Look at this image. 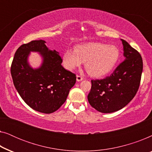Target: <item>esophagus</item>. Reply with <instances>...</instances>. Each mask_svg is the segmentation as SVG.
Wrapping results in <instances>:
<instances>
[{
	"label": "esophagus",
	"instance_id": "obj_1",
	"mask_svg": "<svg viewBox=\"0 0 152 152\" xmlns=\"http://www.w3.org/2000/svg\"><path fill=\"white\" fill-rule=\"evenodd\" d=\"M84 80V77H83L82 76H81V75H77V82H80V81H82V80Z\"/></svg>",
	"mask_w": 152,
	"mask_h": 152
}]
</instances>
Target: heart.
Here are the masks:
<instances>
[{
    "label": "heart",
    "mask_w": 152,
    "mask_h": 152,
    "mask_svg": "<svg viewBox=\"0 0 152 152\" xmlns=\"http://www.w3.org/2000/svg\"><path fill=\"white\" fill-rule=\"evenodd\" d=\"M120 57L119 49L115 45L102 43H87L79 45L75 50L68 49L64 54V65L72 70L85 62L88 74L99 77L111 72Z\"/></svg>",
    "instance_id": "b5f03b06"
}]
</instances>
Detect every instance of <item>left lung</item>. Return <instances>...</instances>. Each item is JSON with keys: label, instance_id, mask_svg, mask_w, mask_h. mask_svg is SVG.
Wrapping results in <instances>:
<instances>
[{"label": "left lung", "instance_id": "left-lung-1", "mask_svg": "<svg viewBox=\"0 0 152 152\" xmlns=\"http://www.w3.org/2000/svg\"><path fill=\"white\" fill-rule=\"evenodd\" d=\"M121 40L125 59L110 76L91 80L88 102L101 113H113L122 109L134 98L140 86L142 57L126 41Z\"/></svg>", "mask_w": 152, "mask_h": 152}]
</instances>
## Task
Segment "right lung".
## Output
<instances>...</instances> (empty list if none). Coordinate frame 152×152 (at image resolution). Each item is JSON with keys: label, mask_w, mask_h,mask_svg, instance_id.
<instances>
[{"label": "right lung", "mask_w": 152, "mask_h": 152, "mask_svg": "<svg viewBox=\"0 0 152 152\" xmlns=\"http://www.w3.org/2000/svg\"><path fill=\"white\" fill-rule=\"evenodd\" d=\"M45 41L24 43L16 51L11 75L18 94L29 107L43 113H51L65 102L76 75L61 66L62 59L56 50H50ZM30 51H39L44 57L42 66L33 69L26 61Z\"/></svg>", "instance_id": "add662e5"}]
</instances>
